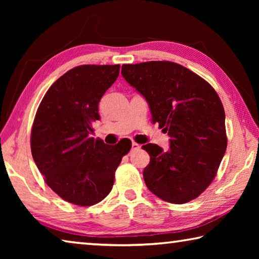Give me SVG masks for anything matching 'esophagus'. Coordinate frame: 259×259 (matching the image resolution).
<instances>
[{"label":"esophagus","instance_id":"obj_1","mask_svg":"<svg viewBox=\"0 0 259 259\" xmlns=\"http://www.w3.org/2000/svg\"><path fill=\"white\" fill-rule=\"evenodd\" d=\"M139 148H140V146L138 145L137 143L131 144V151H137V150H139Z\"/></svg>","mask_w":259,"mask_h":259}]
</instances>
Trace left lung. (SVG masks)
<instances>
[{"label":"left lung","instance_id":"8db88e82","mask_svg":"<svg viewBox=\"0 0 259 259\" xmlns=\"http://www.w3.org/2000/svg\"><path fill=\"white\" fill-rule=\"evenodd\" d=\"M122 75L150 105L153 123L170 136V148H143L151 156L144 169L146 186L157 198L182 204L198 198L225 154V112L209 83L172 61L122 65Z\"/></svg>","mask_w":259,"mask_h":259}]
</instances>
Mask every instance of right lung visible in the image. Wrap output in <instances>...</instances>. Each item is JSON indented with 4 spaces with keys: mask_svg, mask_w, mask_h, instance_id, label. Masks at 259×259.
Here are the masks:
<instances>
[{
    "mask_svg": "<svg viewBox=\"0 0 259 259\" xmlns=\"http://www.w3.org/2000/svg\"><path fill=\"white\" fill-rule=\"evenodd\" d=\"M120 65H81L60 76L43 97L30 133L33 159L45 182L69 203L89 207L112 191L131 145L89 137L98 104L116 81Z\"/></svg>",
    "mask_w": 259,
    "mask_h": 259,
    "instance_id": "1",
    "label": "right lung"
}]
</instances>
